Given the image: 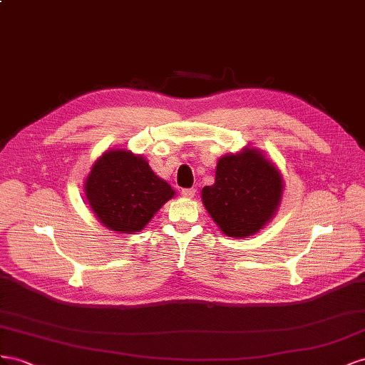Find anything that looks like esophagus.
Instances as JSON below:
<instances>
[{
	"instance_id": "obj_1",
	"label": "esophagus",
	"mask_w": 365,
	"mask_h": 365,
	"mask_svg": "<svg viewBox=\"0 0 365 365\" xmlns=\"http://www.w3.org/2000/svg\"><path fill=\"white\" fill-rule=\"evenodd\" d=\"M182 195L185 197V199H194L195 190L194 188H185V190H182Z\"/></svg>"
}]
</instances>
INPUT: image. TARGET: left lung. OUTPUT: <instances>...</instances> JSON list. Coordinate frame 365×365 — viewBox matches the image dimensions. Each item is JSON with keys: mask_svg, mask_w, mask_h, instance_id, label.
I'll list each match as a JSON object with an SVG mask.
<instances>
[{"mask_svg": "<svg viewBox=\"0 0 365 365\" xmlns=\"http://www.w3.org/2000/svg\"><path fill=\"white\" fill-rule=\"evenodd\" d=\"M283 191L278 166L262 150L245 147L218 159L215 182L202 190V202L225 235L246 238L275 217Z\"/></svg>", "mask_w": 365, "mask_h": 365, "instance_id": "1", "label": "left lung"}]
</instances>
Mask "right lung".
<instances>
[{"label": "right lung", "instance_id": "right-lung-1", "mask_svg": "<svg viewBox=\"0 0 365 365\" xmlns=\"http://www.w3.org/2000/svg\"><path fill=\"white\" fill-rule=\"evenodd\" d=\"M87 203L110 231L134 234L175 195L148 160L127 148H111L91 165L84 182Z\"/></svg>", "mask_w": 365, "mask_h": 365}]
</instances>
